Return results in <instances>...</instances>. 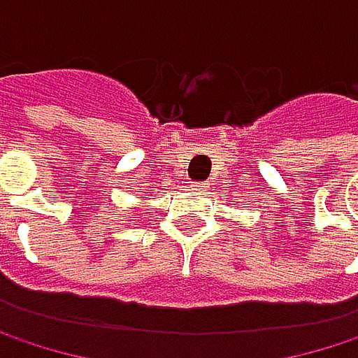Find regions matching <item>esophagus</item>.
I'll return each instance as SVG.
<instances>
[{"mask_svg":"<svg viewBox=\"0 0 358 358\" xmlns=\"http://www.w3.org/2000/svg\"><path fill=\"white\" fill-rule=\"evenodd\" d=\"M190 188L203 192V190H207V184H205V182H190Z\"/></svg>","mask_w":358,"mask_h":358,"instance_id":"34e87169","label":"esophagus"}]
</instances>
